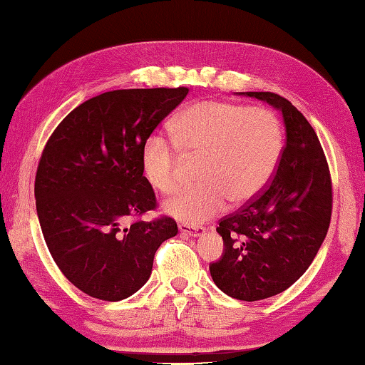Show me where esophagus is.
<instances>
[{"label":"esophagus","instance_id":"34e87169","mask_svg":"<svg viewBox=\"0 0 365 365\" xmlns=\"http://www.w3.org/2000/svg\"><path fill=\"white\" fill-rule=\"evenodd\" d=\"M179 231L184 232V235L187 236H199L204 232L205 230L202 228V226H194V225H187V223H179Z\"/></svg>","mask_w":365,"mask_h":365}]
</instances>
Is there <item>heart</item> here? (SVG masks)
Wrapping results in <instances>:
<instances>
[{
  "mask_svg": "<svg viewBox=\"0 0 365 365\" xmlns=\"http://www.w3.org/2000/svg\"><path fill=\"white\" fill-rule=\"evenodd\" d=\"M173 140L186 160L200 158V184L182 189L165 210L187 223H202L231 200L255 199L277 171L284 147L278 116L264 106H244L225 100H199L176 116ZM160 134L142 143V173L161 194L181 184L182 158Z\"/></svg>",
  "mask_w": 365,
  "mask_h": 365,
  "instance_id": "1",
  "label": "heart"
}]
</instances>
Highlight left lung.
<instances>
[{"label": "left lung", "mask_w": 365, "mask_h": 365, "mask_svg": "<svg viewBox=\"0 0 365 365\" xmlns=\"http://www.w3.org/2000/svg\"><path fill=\"white\" fill-rule=\"evenodd\" d=\"M246 95L282 111L286 143L267 187L218 222L225 252L210 274L225 294L252 302L288 289L312 264L330 226L333 190L324 148L302 113L278 93Z\"/></svg>", "instance_id": "left-lung-1"}]
</instances>
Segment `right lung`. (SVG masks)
<instances>
[{"label":"right lung","instance_id":"obj_1","mask_svg":"<svg viewBox=\"0 0 365 365\" xmlns=\"http://www.w3.org/2000/svg\"><path fill=\"white\" fill-rule=\"evenodd\" d=\"M187 93V87L105 92L71 111L45 143L35 175L40 228L59 270L87 296L115 302L134 294L161 242L178 235L168 215L142 220L158 204L140 150Z\"/></svg>","mask_w":365,"mask_h":365}]
</instances>
